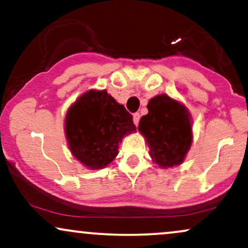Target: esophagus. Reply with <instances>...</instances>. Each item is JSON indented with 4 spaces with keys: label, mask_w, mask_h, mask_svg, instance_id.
<instances>
[{
    "label": "esophagus",
    "mask_w": 248,
    "mask_h": 248,
    "mask_svg": "<svg viewBox=\"0 0 248 248\" xmlns=\"http://www.w3.org/2000/svg\"><path fill=\"white\" fill-rule=\"evenodd\" d=\"M133 121L135 124V126H139V122H140V113H135L133 115Z\"/></svg>",
    "instance_id": "esophagus-1"
}]
</instances>
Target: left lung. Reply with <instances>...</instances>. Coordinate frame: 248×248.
Instances as JSON below:
<instances>
[{"label":"left lung","mask_w":248,"mask_h":248,"mask_svg":"<svg viewBox=\"0 0 248 248\" xmlns=\"http://www.w3.org/2000/svg\"><path fill=\"white\" fill-rule=\"evenodd\" d=\"M148 114L142 116L139 129L147 139L150 156L161 168L183 162L192 142V130L186 108L166 94L153 98Z\"/></svg>","instance_id":"left-lung-1"}]
</instances>
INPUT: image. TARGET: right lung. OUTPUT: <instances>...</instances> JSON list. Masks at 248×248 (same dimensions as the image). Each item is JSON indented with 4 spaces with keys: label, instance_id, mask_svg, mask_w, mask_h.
<instances>
[{
    "label": "right lung",
    "instance_id": "add662e5",
    "mask_svg": "<svg viewBox=\"0 0 248 248\" xmlns=\"http://www.w3.org/2000/svg\"><path fill=\"white\" fill-rule=\"evenodd\" d=\"M133 116L106 91H88L71 106L65 132L73 156L90 169H102L118 155V144L135 132Z\"/></svg>",
    "mask_w": 248,
    "mask_h": 248
}]
</instances>
